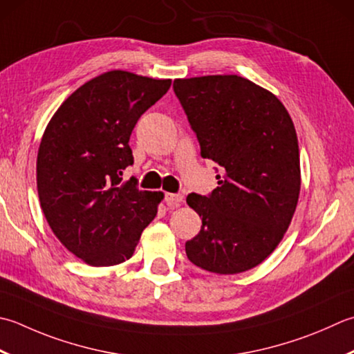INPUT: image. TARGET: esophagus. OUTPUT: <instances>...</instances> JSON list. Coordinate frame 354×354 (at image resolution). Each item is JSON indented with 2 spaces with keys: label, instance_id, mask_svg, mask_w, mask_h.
<instances>
[{
  "label": "esophagus",
  "instance_id": "34e87169",
  "mask_svg": "<svg viewBox=\"0 0 354 354\" xmlns=\"http://www.w3.org/2000/svg\"><path fill=\"white\" fill-rule=\"evenodd\" d=\"M183 201H184V198H183V195H179V193H165V203H167L170 209L179 207Z\"/></svg>",
  "mask_w": 354,
  "mask_h": 354
}]
</instances>
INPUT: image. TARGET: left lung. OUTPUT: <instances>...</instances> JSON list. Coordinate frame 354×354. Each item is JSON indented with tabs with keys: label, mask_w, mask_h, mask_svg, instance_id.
<instances>
[{
	"label": "left lung",
	"mask_w": 354,
	"mask_h": 354,
	"mask_svg": "<svg viewBox=\"0 0 354 354\" xmlns=\"http://www.w3.org/2000/svg\"><path fill=\"white\" fill-rule=\"evenodd\" d=\"M203 158L223 175L209 196L187 204L203 219L185 242L196 267L218 274L266 261L292 223L301 192L299 145L287 109L267 88L238 75L173 81Z\"/></svg>",
	"instance_id": "1"
}]
</instances>
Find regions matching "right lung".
Masks as SVG:
<instances>
[{
    "instance_id": "1",
    "label": "right lung",
    "mask_w": 354,
    "mask_h": 354,
    "mask_svg": "<svg viewBox=\"0 0 354 354\" xmlns=\"http://www.w3.org/2000/svg\"><path fill=\"white\" fill-rule=\"evenodd\" d=\"M171 80L110 71L68 96L48 121L37 158L39 204L55 236L76 258L110 267L131 258L162 192L122 179L133 164L135 124Z\"/></svg>"
}]
</instances>
